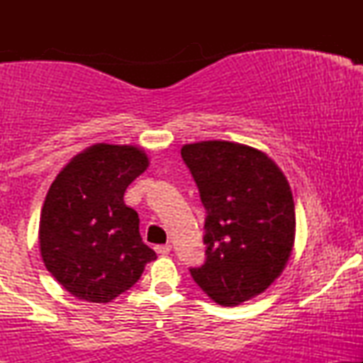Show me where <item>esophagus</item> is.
Masks as SVG:
<instances>
[{
    "label": "esophagus",
    "mask_w": 363,
    "mask_h": 363,
    "mask_svg": "<svg viewBox=\"0 0 363 363\" xmlns=\"http://www.w3.org/2000/svg\"><path fill=\"white\" fill-rule=\"evenodd\" d=\"M170 249H172V245L164 244V245H157L155 251H157V254H160V256H165V254L170 252Z\"/></svg>",
    "instance_id": "34e87169"
}]
</instances>
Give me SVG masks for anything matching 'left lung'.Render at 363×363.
I'll use <instances>...</instances> for the list:
<instances>
[{
  "instance_id": "left-lung-1",
  "label": "left lung",
  "mask_w": 363,
  "mask_h": 363,
  "mask_svg": "<svg viewBox=\"0 0 363 363\" xmlns=\"http://www.w3.org/2000/svg\"><path fill=\"white\" fill-rule=\"evenodd\" d=\"M181 155L206 208V261L191 277L211 301L232 307L280 277L295 242V203L281 169L235 141L189 143Z\"/></svg>"
}]
</instances>
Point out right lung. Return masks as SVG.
Segmentation results:
<instances>
[{
	"label": "right lung",
	"instance_id": "add662e5",
	"mask_svg": "<svg viewBox=\"0 0 363 363\" xmlns=\"http://www.w3.org/2000/svg\"><path fill=\"white\" fill-rule=\"evenodd\" d=\"M150 164L135 145H91L60 170L39 222L44 266L80 301L107 303L140 280L157 254L141 240L140 218L124 203Z\"/></svg>",
	"mask_w": 363,
	"mask_h": 363
}]
</instances>
